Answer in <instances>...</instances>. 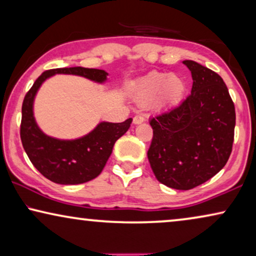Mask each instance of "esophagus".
<instances>
[{
	"label": "esophagus",
	"mask_w": 256,
	"mask_h": 256,
	"mask_svg": "<svg viewBox=\"0 0 256 256\" xmlns=\"http://www.w3.org/2000/svg\"><path fill=\"white\" fill-rule=\"evenodd\" d=\"M143 121H144V118H143L142 115H140V114L135 115L134 118H132V122H134V124H142Z\"/></svg>",
	"instance_id": "obj_1"
}]
</instances>
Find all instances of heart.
<instances>
[{"label":"heart","mask_w":256,"mask_h":256,"mask_svg":"<svg viewBox=\"0 0 256 256\" xmlns=\"http://www.w3.org/2000/svg\"><path fill=\"white\" fill-rule=\"evenodd\" d=\"M186 84L183 78L166 72L154 71L132 84L130 96L141 106L164 110L176 106L183 100Z\"/></svg>","instance_id":"b5f03b06"}]
</instances>
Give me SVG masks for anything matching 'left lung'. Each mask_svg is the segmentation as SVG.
Wrapping results in <instances>:
<instances>
[{
    "label": "left lung",
    "mask_w": 256,
    "mask_h": 256,
    "mask_svg": "<svg viewBox=\"0 0 256 256\" xmlns=\"http://www.w3.org/2000/svg\"><path fill=\"white\" fill-rule=\"evenodd\" d=\"M183 64L194 80L191 94L149 121L150 166L157 180L176 190L198 186L225 166L236 127V108L222 76L194 60Z\"/></svg>",
    "instance_id": "1"
}]
</instances>
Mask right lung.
<instances>
[{
	"instance_id": "obj_1",
	"label": "right lung",
	"mask_w": 256,
	"mask_h": 256,
	"mask_svg": "<svg viewBox=\"0 0 256 256\" xmlns=\"http://www.w3.org/2000/svg\"><path fill=\"white\" fill-rule=\"evenodd\" d=\"M54 74L79 76L104 84L108 73L104 70L80 66L48 70L38 76L23 101L20 140L34 166L54 183H86L101 174L113 152L115 142L128 130L132 118H129L121 124L100 122L92 132L76 140H60L44 134L34 116V96L42 84Z\"/></svg>"
}]
</instances>
